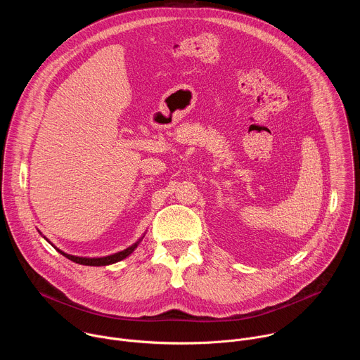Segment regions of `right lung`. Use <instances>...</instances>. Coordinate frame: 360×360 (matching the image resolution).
<instances>
[{"label": "right lung", "instance_id": "add662e5", "mask_svg": "<svg viewBox=\"0 0 360 360\" xmlns=\"http://www.w3.org/2000/svg\"><path fill=\"white\" fill-rule=\"evenodd\" d=\"M139 242L134 243L132 246L124 249L122 252H118V253H114V255H110V256H104V258H79V256H74V255H68V253H64L63 250L57 249L61 255H64L65 258H68L70 261L75 262V264H79V265H88V266H105V265H111V264H115V262H120L122 259H125L128 255H131L134 252V249L138 246Z\"/></svg>", "mask_w": 360, "mask_h": 360}]
</instances>
